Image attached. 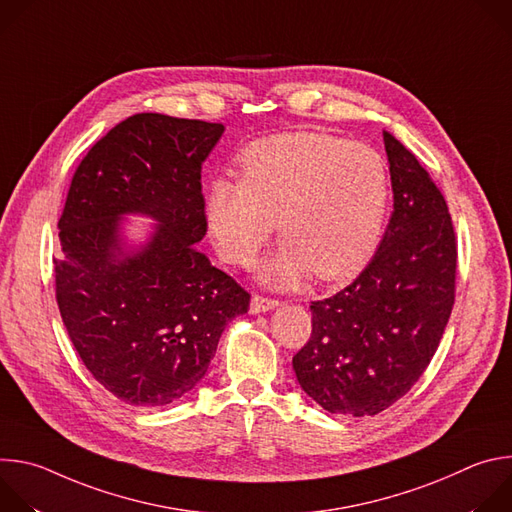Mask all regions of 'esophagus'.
<instances>
[{
  "label": "esophagus",
  "instance_id": "1",
  "mask_svg": "<svg viewBox=\"0 0 512 512\" xmlns=\"http://www.w3.org/2000/svg\"><path fill=\"white\" fill-rule=\"evenodd\" d=\"M275 306H279V300H275V298H265V296H253L251 298V312L253 314H259V312H269V310H273Z\"/></svg>",
  "mask_w": 512,
  "mask_h": 512
}]
</instances>
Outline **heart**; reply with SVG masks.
I'll return each instance as SVG.
<instances>
[{
	"label": "heart",
	"instance_id": "b5f03b06",
	"mask_svg": "<svg viewBox=\"0 0 512 512\" xmlns=\"http://www.w3.org/2000/svg\"><path fill=\"white\" fill-rule=\"evenodd\" d=\"M243 180L218 176L206 196L214 245L227 261L249 265L275 229L285 239L263 277L294 285L310 271L338 281L377 251L391 200L385 158L367 143L296 131L251 143Z\"/></svg>",
	"mask_w": 512,
	"mask_h": 512
}]
</instances>
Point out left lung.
Segmentation results:
<instances>
[{"label":"left lung","mask_w":512,"mask_h":512,"mask_svg":"<svg viewBox=\"0 0 512 512\" xmlns=\"http://www.w3.org/2000/svg\"><path fill=\"white\" fill-rule=\"evenodd\" d=\"M383 139L393 186L383 241L350 285L312 302V336L291 360L320 407L352 417L385 411L419 381L456 300L446 198L399 139Z\"/></svg>","instance_id":"1"}]
</instances>
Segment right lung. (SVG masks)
Here are the masks:
<instances>
[{"instance_id":"right-lung-1","label":"right lung","mask_w":512,"mask_h":512,"mask_svg":"<svg viewBox=\"0 0 512 512\" xmlns=\"http://www.w3.org/2000/svg\"><path fill=\"white\" fill-rule=\"evenodd\" d=\"M225 127L137 113L107 131L72 176L58 221L56 302L89 373L117 399L162 407L206 375L251 294L194 249L206 235L202 162ZM159 221L127 256L118 216Z\"/></svg>"}]
</instances>
